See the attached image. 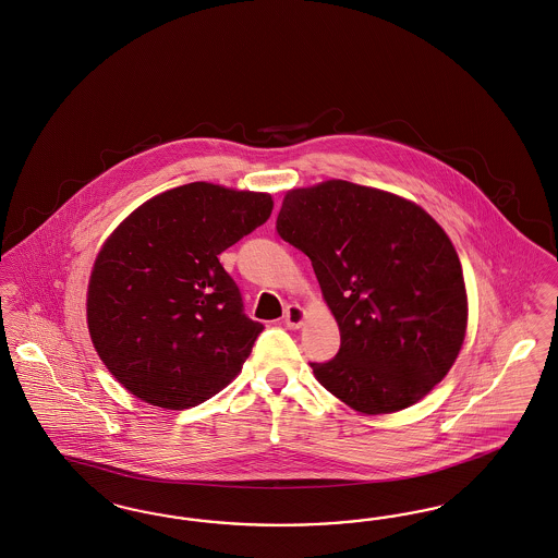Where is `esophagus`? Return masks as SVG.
I'll return each instance as SVG.
<instances>
[{"mask_svg": "<svg viewBox=\"0 0 558 558\" xmlns=\"http://www.w3.org/2000/svg\"><path fill=\"white\" fill-rule=\"evenodd\" d=\"M307 319V312L301 305H289L287 313H284V324L290 330H299Z\"/></svg>", "mask_w": 558, "mask_h": 558, "instance_id": "obj_1", "label": "esophagus"}]
</instances>
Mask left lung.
I'll use <instances>...</instances> for the list:
<instances>
[{
    "instance_id": "left-lung-1",
    "label": "left lung",
    "mask_w": 558,
    "mask_h": 558,
    "mask_svg": "<svg viewBox=\"0 0 558 558\" xmlns=\"http://www.w3.org/2000/svg\"><path fill=\"white\" fill-rule=\"evenodd\" d=\"M276 232L312 259L340 330L313 376L363 415L397 413L442 381L468 332L457 248L422 205L374 186L324 180L290 189Z\"/></svg>"
}]
</instances>
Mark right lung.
I'll use <instances>...</instances> for the list:
<instances>
[{"instance_id":"add662e5","label":"right lung","mask_w":558,"mask_h":558,"mask_svg":"<svg viewBox=\"0 0 558 558\" xmlns=\"http://www.w3.org/2000/svg\"><path fill=\"white\" fill-rule=\"evenodd\" d=\"M274 209L269 193L191 182L138 205L99 248L87 289L90 342L131 395L182 411L243 369L264 330L218 255Z\"/></svg>"}]
</instances>
